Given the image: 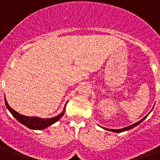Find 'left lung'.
Here are the masks:
<instances>
[{"label": "left lung", "mask_w": 160, "mask_h": 160, "mask_svg": "<svg viewBox=\"0 0 160 160\" xmlns=\"http://www.w3.org/2000/svg\"><path fill=\"white\" fill-rule=\"evenodd\" d=\"M151 111H152V110H151ZM151 111H150V112H151ZM150 112H149V113H150ZM147 116H148V115H147ZM147 116H145V118H142L141 121H139V122H137L134 123V124H132V125H131V126H128V127H124V128H122V129H108V128H105V127H102V128H103V129H105V130H107V131H109V132H117V133H120V132H126V131H128V130L132 129L133 127H136L137 125H139L140 123L142 122L145 120V118H147Z\"/></svg>", "instance_id": "obj_1"}]
</instances>
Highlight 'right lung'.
<instances>
[{
	"mask_svg": "<svg viewBox=\"0 0 160 160\" xmlns=\"http://www.w3.org/2000/svg\"><path fill=\"white\" fill-rule=\"evenodd\" d=\"M5 102H6V108H8V110L10 111V112L12 114L13 116L16 118V120L19 121V122H20L21 124L24 125L25 127H28L32 130H42L47 128L49 126L52 125L53 123L57 122L60 118L63 116L65 112V108H66V105H65L64 110L62 112V113H60L58 116L54 117V118H37V117H26L24 115H21L19 114V112H17L16 111H15L14 109H12L9 106L8 102L6 101V99L5 98Z\"/></svg>",
	"mask_w": 160,
	"mask_h": 160,
	"instance_id": "add662e5",
	"label": "right lung"
}]
</instances>
